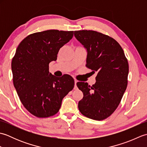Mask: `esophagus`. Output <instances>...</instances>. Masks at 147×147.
Listing matches in <instances>:
<instances>
[{
    "mask_svg": "<svg viewBox=\"0 0 147 147\" xmlns=\"http://www.w3.org/2000/svg\"><path fill=\"white\" fill-rule=\"evenodd\" d=\"M78 82V81L76 80H74V85H75V86L76 85V83Z\"/></svg>",
    "mask_w": 147,
    "mask_h": 147,
    "instance_id": "obj_1",
    "label": "esophagus"
}]
</instances>
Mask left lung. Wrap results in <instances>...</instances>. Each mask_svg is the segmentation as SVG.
I'll list each match as a JSON object with an SVG mask.
<instances>
[{
    "label": "left lung",
    "instance_id": "1",
    "mask_svg": "<svg viewBox=\"0 0 147 147\" xmlns=\"http://www.w3.org/2000/svg\"><path fill=\"white\" fill-rule=\"evenodd\" d=\"M74 36L87 51L86 66L97 72L92 86L76 83L83 93L78 109L83 115L104 120L120 104L127 85L129 65L123 49L114 38L92 30L74 31Z\"/></svg>",
    "mask_w": 147,
    "mask_h": 147
}]
</instances>
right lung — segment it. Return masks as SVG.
<instances>
[{
	"label": "right lung",
	"mask_w": 147,
	"mask_h": 147,
	"mask_svg": "<svg viewBox=\"0 0 147 147\" xmlns=\"http://www.w3.org/2000/svg\"><path fill=\"white\" fill-rule=\"evenodd\" d=\"M73 36V31L37 32L24 38L16 51L11 63L14 86L24 107L37 117L57 114L62 99L74 88L71 76L57 78L49 68Z\"/></svg>",
	"instance_id": "right-lung-1"
}]
</instances>
